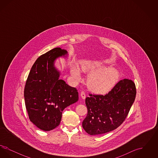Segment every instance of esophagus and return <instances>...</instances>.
Here are the masks:
<instances>
[{
  "label": "esophagus",
  "mask_w": 158,
  "mask_h": 158,
  "mask_svg": "<svg viewBox=\"0 0 158 158\" xmlns=\"http://www.w3.org/2000/svg\"><path fill=\"white\" fill-rule=\"evenodd\" d=\"M81 97H82V99H85L86 98V93L84 91H81Z\"/></svg>",
  "instance_id": "obj_1"
}]
</instances>
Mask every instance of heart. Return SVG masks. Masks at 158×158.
Masks as SVG:
<instances>
[{
	"label": "heart",
	"mask_w": 158,
	"mask_h": 158,
	"mask_svg": "<svg viewBox=\"0 0 158 158\" xmlns=\"http://www.w3.org/2000/svg\"><path fill=\"white\" fill-rule=\"evenodd\" d=\"M81 68L83 72H95L90 76L88 80V84L90 89L93 91L104 94L111 90L118 79L117 74L111 70H100L98 66L89 62H83ZM71 74L76 79H79L81 77L79 68L75 64L71 66Z\"/></svg>",
	"instance_id": "b5f03b06"
}]
</instances>
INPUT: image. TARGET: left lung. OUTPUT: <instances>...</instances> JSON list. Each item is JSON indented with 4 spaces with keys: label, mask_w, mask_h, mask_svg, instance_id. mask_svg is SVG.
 Listing matches in <instances>:
<instances>
[{
    "label": "left lung",
    "mask_w": 158,
    "mask_h": 158,
    "mask_svg": "<svg viewBox=\"0 0 158 158\" xmlns=\"http://www.w3.org/2000/svg\"><path fill=\"white\" fill-rule=\"evenodd\" d=\"M135 95V83L128 79L120 81L105 95L89 94L85 99L88 114L83 121V129L93 135L118 127L126 118Z\"/></svg>",
    "instance_id": "1"
}]
</instances>
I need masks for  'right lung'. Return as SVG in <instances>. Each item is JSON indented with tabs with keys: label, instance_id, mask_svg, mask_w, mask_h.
<instances>
[{
	"label": "right lung",
	"instance_id": "obj_1",
	"mask_svg": "<svg viewBox=\"0 0 158 158\" xmlns=\"http://www.w3.org/2000/svg\"><path fill=\"white\" fill-rule=\"evenodd\" d=\"M67 53L56 47L41 55L31 68L24 88L26 109L31 121L44 131L60 124L63 110L78 100L75 88L59 79L54 61Z\"/></svg>",
	"mask_w": 158,
	"mask_h": 158
}]
</instances>
